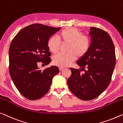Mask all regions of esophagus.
I'll use <instances>...</instances> for the list:
<instances>
[{
	"instance_id": "esophagus-1",
	"label": "esophagus",
	"mask_w": 123,
	"mask_h": 123,
	"mask_svg": "<svg viewBox=\"0 0 123 123\" xmlns=\"http://www.w3.org/2000/svg\"><path fill=\"white\" fill-rule=\"evenodd\" d=\"M64 69V67H59V70H60V71L63 70Z\"/></svg>"
}]
</instances>
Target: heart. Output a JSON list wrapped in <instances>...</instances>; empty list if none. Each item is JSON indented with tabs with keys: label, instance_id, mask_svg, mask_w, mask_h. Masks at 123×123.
Here are the masks:
<instances>
[{
	"label": "heart",
	"instance_id": "1",
	"mask_svg": "<svg viewBox=\"0 0 123 123\" xmlns=\"http://www.w3.org/2000/svg\"><path fill=\"white\" fill-rule=\"evenodd\" d=\"M57 38L61 44H67L66 54H56L53 58V63L59 67H67L77 57L85 55L91 46V40L86 35L74 28H67L58 34ZM60 44L57 39L50 37L47 42L49 50L53 54L57 53Z\"/></svg>",
	"mask_w": 123,
	"mask_h": 123
}]
</instances>
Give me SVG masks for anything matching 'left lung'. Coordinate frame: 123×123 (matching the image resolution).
<instances>
[{
  "label": "left lung",
  "instance_id": "8db88e82",
  "mask_svg": "<svg viewBox=\"0 0 123 123\" xmlns=\"http://www.w3.org/2000/svg\"><path fill=\"white\" fill-rule=\"evenodd\" d=\"M89 34L90 49L76 62L81 68H70L72 75L67 81L70 91L83 100L96 98L107 88L116 63L115 47L109 34L92 27ZM81 70H85L84 74L81 73Z\"/></svg>",
  "mask_w": 123,
  "mask_h": 123
}]
</instances>
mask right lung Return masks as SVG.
I'll list each match as a JSON object with an SVG mask.
<instances>
[{"label":"right lung","mask_w":123,"mask_h":123,"mask_svg":"<svg viewBox=\"0 0 123 123\" xmlns=\"http://www.w3.org/2000/svg\"><path fill=\"white\" fill-rule=\"evenodd\" d=\"M60 29L40 24L30 25L21 30L10 44V76L20 93L29 100H37L45 95L53 78L58 74L59 70L56 66L42 70L38 64L41 62L48 65L51 62L47 42Z\"/></svg>","instance_id":"add662e5"}]
</instances>
